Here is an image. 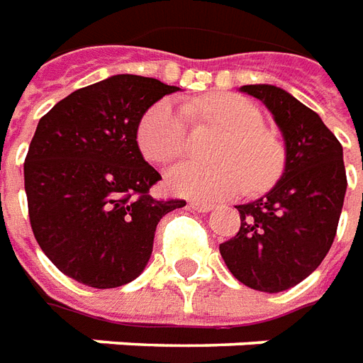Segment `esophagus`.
I'll use <instances>...</instances> for the list:
<instances>
[{
	"label": "esophagus",
	"instance_id": "obj_1",
	"mask_svg": "<svg viewBox=\"0 0 363 363\" xmlns=\"http://www.w3.org/2000/svg\"><path fill=\"white\" fill-rule=\"evenodd\" d=\"M189 207H191L194 211H199V213H209V211L213 209V205H209V203H197V201L189 203Z\"/></svg>",
	"mask_w": 363,
	"mask_h": 363
}]
</instances>
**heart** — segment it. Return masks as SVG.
Here are the masks:
<instances>
[{
  "mask_svg": "<svg viewBox=\"0 0 363 363\" xmlns=\"http://www.w3.org/2000/svg\"><path fill=\"white\" fill-rule=\"evenodd\" d=\"M201 113L228 136L217 152V166L184 162L172 168L166 184L177 195L217 201L242 194L246 187L262 191L281 174L284 154L276 140L266 135L262 113L256 105L238 95H215L187 105ZM187 143L186 113L169 99L154 104L143 115L136 128V145L146 160L154 164H172L177 160Z\"/></svg>",
  "mask_w": 363,
  "mask_h": 363,
  "instance_id": "obj_1",
  "label": "heart"
}]
</instances>
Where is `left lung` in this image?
Here are the masks:
<instances>
[{
	"mask_svg": "<svg viewBox=\"0 0 363 363\" xmlns=\"http://www.w3.org/2000/svg\"><path fill=\"white\" fill-rule=\"evenodd\" d=\"M240 91L272 113L285 164L268 194L236 205L240 228L218 250L240 284L279 293L309 277L333 246L348 186L342 145L317 113L281 87L254 84Z\"/></svg>",
	"mask_w": 363,
	"mask_h": 363,
	"instance_id": "left-lung-1",
	"label": "left lung"
}]
</instances>
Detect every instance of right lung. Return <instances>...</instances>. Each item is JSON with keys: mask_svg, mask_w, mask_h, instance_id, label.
Wrapping results in <instances>:
<instances>
[{"mask_svg": "<svg viewBox=\"0 0 363 363\" xmlns=\"http://www.w3.org/2000/svg\"><path fill=\"white\" fill-rule=\"evenodd\" d=\"M179 87L117 74L76 89L38 121L25 158L35 238L79 284L111 289L143 274L160 218L186 201L148 194L162 179L143 158L136 128Z\"/></svg>", "mask_w": 363, "mask_h": 363, "instance_id": "add662e5", "label": "right lung"}]
</instances>
